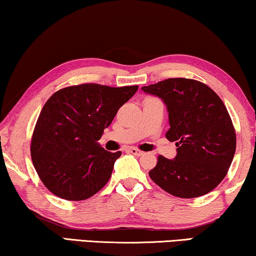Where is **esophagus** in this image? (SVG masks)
<instances>
[{
  "instance_id": "34e87169",
  "label": "esophagus",
  "mask_w": 256,
  "mask_h": 256,
  "mask_svg": "<svg viewBox=\"0 0 256 256\" xmlns=\"http://www.w3.org/2000/svg\"><path fill=\"white\" fill-rule=\"evenodd\" d=\"M128 152H131V154L136 155V156H141L144 155V152H141L139 150H136V148H130L128 150Z\"/></svg>"
}]
</instances>
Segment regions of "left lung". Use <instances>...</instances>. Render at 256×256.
<instances>
[{
    "mask_svg": "<svg viewBox=\"0 0 256 256\" xmlns=\"http://www.w3.org/2000/svg\"><path fill=\"white\" fill-rule=\"evenodd\" d=\"M144 93L164 102L169 114V141L177 155H160L150 177L174 196L198 198L212 190L226 176L236 152V132L228 110L210 87L193 79L170 78Z\"/></svg>",
    "mask_w": 256,
    "mask_h": 256,
    "instance_id": "8db88e82",
    "label": "left lung"
}]
</instances>
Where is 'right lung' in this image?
<instances>
[{
  "mask_svg": "<svg viewBox=\"0 0 256 256\" xmlns=\"http://www.w3.org/2000/svg\"><path fill=\"white\" fill-rule=\"evenodd\" d=\"M136 90L138 86L82 84L49 98L34 128L30 156L52 193L66 200H85L108 182L122 152L106 150L98 140Z\"/></svg>",
  "mask_w": 256,
  "mask_h": 256,
  "instance_id": "add662e5",
  "label": "right lung"
}]
</instances>
